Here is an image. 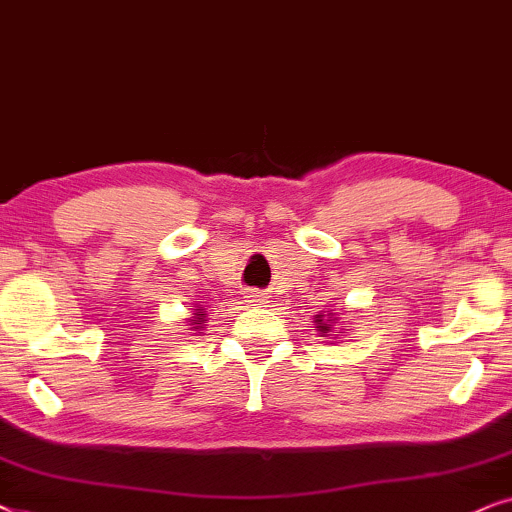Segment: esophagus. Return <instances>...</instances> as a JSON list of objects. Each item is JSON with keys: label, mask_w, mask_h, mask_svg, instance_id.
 Segmentation results:
<instances>
[{"label": "esophagus", "mask_w": 512, "mask_h": 512, "mask_svg": "<svg viewBox=\"0 0 512 512\" xmlns=\"http://www.w3.org/2000/svg\"><path fill=\"white\" fill-rule=\"evenodd\" d=\"M245 302H250V304H255V306H262V304H267V297H264L260 290H248V292H245Z\"/></svg>", "instance_id": "esophagus-1"}]
</instances>
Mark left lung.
I'll use <instances>...</instances> for the list:
<instances>
[{
  "instance_id": "left-lung-1",
  "label": "left lung",
  "mask_w": 512,
  "mask_h": 512,
  "mask_svg": "<svg viewBox=\"0 0 512 512\" xmlns=\"http://www.w3.org/2000/svg\"><path fill=\"white\" fill-rule=\"evenodd\" d=\"M316 327H318L320 337H323V335H327V332H330V325H327V323H325V320H323V316H316Z\"/></svg>"
}]
</instances>
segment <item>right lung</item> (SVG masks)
<instances>
[{"label":"right lung","instance_id":"add662e5","mask_svg":"<svg viewBox=\"0 0 512 512\" xmlns=\"http://www.w3.org/2000/svg\"><path fill=\"white\" fill-rule=\"evenodd\" d=\"M189 320H192L194 330H199V327L203 325V320H206V311H203V309H201V306H199V309H194V316H192V318H189Z\"/></svg>","mask_w":512,"mask_h":512}]
</instances>
